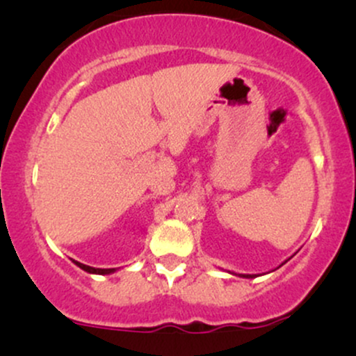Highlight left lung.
I'll return each instance as SVG.
<instances>
[{
  "label": "left lung",
  "instance_id": "1",
  "mask_svg": "<svg viewBox=\"0 0 356 356\" xmlns=\"http://www.w3.org/2000/svg\"><path fill=\"white\" fill-rule=\"evenodd\" d=\"M286 261H288V259H286ZM286 261H284V263H286ZM284 263H281L280 266H283ZM280 266H277V268H280ZM273 271H275V269H273ZM227 273H231V275H236V276H239V277H246V280H252V277L261 276V275H241V273H234V271H227Z\"/></svg>",
  "mask_w": 356,
  "mask_h": 356
}]
</instances>
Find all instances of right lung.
Here are the masks:
<instances>
[{
  "label": "right lung",
  "mask_w": 356,
  "mask_h": 356,
  "mask_svg": "<svg viewBox=\"0 0 356 356\" xmlns=\"http://www.w3.org/2000/svg\"><path fill=\"white\" fill-rule=\"evenodd\" d=\"M73 263L76 264L80 269H83V271L90 273V275H112V273H115L117 269L115 268H108V269H102V268H92V266H87V264L83 263H79V261H73Z\"/></svg>",
  "instance_id": "obj_1"
}]
</instances>
